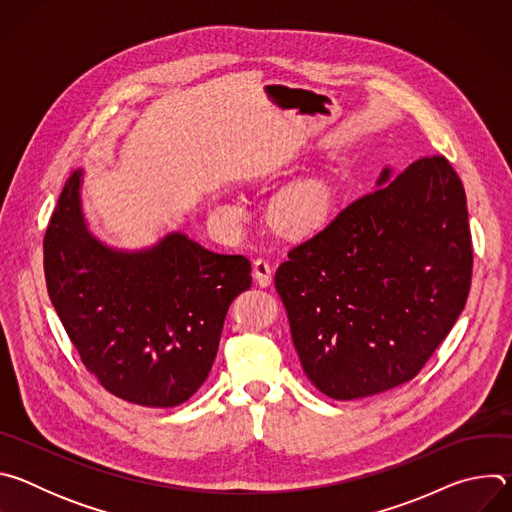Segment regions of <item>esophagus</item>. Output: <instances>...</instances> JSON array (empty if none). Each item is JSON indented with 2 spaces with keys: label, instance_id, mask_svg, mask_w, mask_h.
Here are the masks:
<instances>
[{
  "label": "esophagus",
  "instance_id": "esophagus-1",
  "mask_svg": "<svg viewBox=\"0 0 512 512\" xmlns=\"http://www.w3.org/2000/svg\"><path fill=\"white\" fill-rule=\"evenodd\" d=\"M253 277H255V281H257L261 287L271 285V281H273L271 263H269L267 259H263V257L255 259V261H253Z\"/></svg>",
  "mask_w": 512,
  "mask_h": 512
}]
</instances>
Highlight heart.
I'll use <instances>...</instances> for the list:
<instances>
[{
  "label": "heart",
  "mask_w": 512,
  "mask_h": 512,
  "mask_svg": "<svg viewBox=\"0 0 512 512\" xmlns=\"http://www.w3.org/2000/svg\"><path fill=\"white\" fill-rule=\"evenodd\" d=\"M326 216L324 198L312 188H296L277 202V218L291 231H306L322 223Z\"/></svg>",
  "instance_id": "obj_1"
}]
</instances>
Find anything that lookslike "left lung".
I'll use <instances>...</instances> for the list:
<instances>
[{
	"label": "left lung",
	"instance_id": "left-lung-1",
	"mask_svg": "<svg viewBox=\"0 0 512 512\" xmlns=\"http://www.w3.org/2000/svg\"><path fill=\"white\" fill-rule=\"evenodd\" d=\"M275 271L304 373L338 401L411 381L462 314L472 237L444 156L413 162L350 202Z\"/></svg>",
	"mask_w": 512,
	"mask_h": 512
}]
</instances>
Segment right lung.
I'll use <instances>...</instances> for the list:
<instances>
[{
    "label": "right lung",
    "mask_w": 512,
    "mask_h": 512,
    "mask_svg": "<svg viewBox=\"0 0 512 512\" xmlns=\"http://www.w3.org/2000/svg\"><path fill=\"white\" fill-rule=\"evenodd\" d=\"M83 170L66 180L44 237L50 302L89 373L115 397L176 407L206 381L251 261L212 253L184 233L119 251L87 227Z\"/></svg>",
    "instance_id": "add662e5"
}]
</instances>
